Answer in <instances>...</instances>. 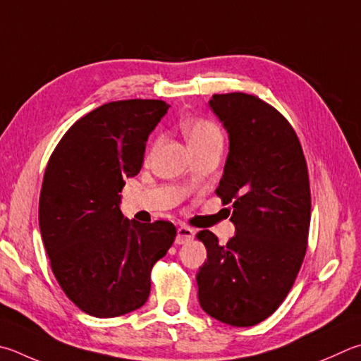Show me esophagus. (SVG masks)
Masks as SVG:
<instances>
[{"label": "esophagus", "mask_w": 361, "mask_h": 361, "mask_svg": "<svg viewBox=\"0 0 361 361\" xmlns=\"http://www.w3.org/2000/svg\"><path fill=\"white\" fill-rule=\"evenodd\" d=\"M194 238V231L191 227H186V226H181L178 227V231H176V240L175 243L176 245H183V243H188V241H191Z\"/></svg>", "instance_id": "obj_1"}]
</instances>
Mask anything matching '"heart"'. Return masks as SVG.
I'll return each mask as SVG.
<instances>
[{"label": "heart", "instance_id": "obj_1", "mask_svg": "<svg viewBox=\"0 0 361 361\" xmlns=\"http://www.w3.org/2000/svg\"><path fill=\"white\" fill-rule=\"evenodd\" d=\"M183 134L191 148L212 140H222L219 126L208 118H188L183 123Z\"/></svg>", "mask_w": 361, "mask_h": 361}]
</instances>
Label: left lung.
Here are the masks:
<instances>
[{"mask_svg":"<svg viewBox=\"0 0 361 361\" xmlns=\"http://www.w3.org/2000/svg\"><path fill=\"white\" fill-rule=\"evenodd\" d=\"M209 107L228 133L216 195L232 209L235 237L219 245L202 231L207 262L197 273L208 316L252 326L283 303L303 264L311 222L310 175L292 124L260 97L213 94Z\"/></svg>","mask_w":361,"mask_h":361,"instance_id":"1","label":"left lung"}]
</instances>
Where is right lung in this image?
I'll return each mask as SVG.
<instances>
[{
  "mask_svg": "<svg viewBox=\"0 0 361 361\" xmlns=\"http://www.w3.org/2000/svg\"><path fill=\"white\" fill-rule=\"evenodd\" d=\"M158 99L114 101L82 116L51 153L39 197V227L58 284L83 312L139 310L153 265L176 237L169 221L123 219L124 180L140 172L148 135L169 110Z\"/></svg>",
  "mask_w": 361,
  "mask_h": 361,
  "instance_id": "1",
  "label": "right lung"
}]
</instances>
